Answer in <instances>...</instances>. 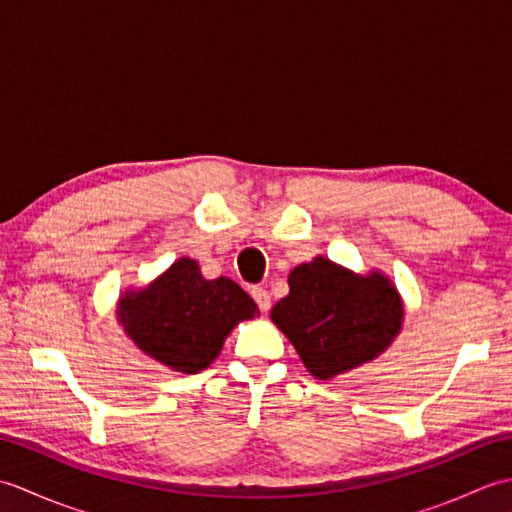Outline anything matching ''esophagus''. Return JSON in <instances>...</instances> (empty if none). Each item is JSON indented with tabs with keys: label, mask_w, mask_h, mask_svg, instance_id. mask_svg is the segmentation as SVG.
I'll return each mask as SVG.
<instances>
[{
	"label": "esophagus",
	"mask_w": 512,
	"mask_h": 512,
	"mask_svg": "<svg viewBox=\"0 0 512 512\" xmlns=\"http://www.w3.org/2000/svg\"><path fill=\"white\" fill-rule=\"evenodd\" d=\"M253 299L257 301V306H259V310H262V312H268V310H270V295H268V290H264V288H253Z\"/></svg>",
	"instance_id": "1"
}]
</instances>
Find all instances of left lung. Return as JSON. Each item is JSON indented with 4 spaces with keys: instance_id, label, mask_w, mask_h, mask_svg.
<instances>
[{
    "instance_id": "1",
    "label": "left lung",
    "mask_w": 512,
    "mask_h": 512,
    "mask_svg": "<svg viewBox=\"0 0 512 512\" xmlns=\"http://www.w3.org/2000/svg\"><path fill=\"white\" fill-rule=\"evenodd\" d=\"M288 286L270 319L319 380L372 363L405 323V301L380 270L354 273L319 255L292 268Z\"/></svg>"
}]
</instances>
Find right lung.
Returning a JSON list of instances; mask_svg holds the SVG:
<instances>
[{
	"instance_id": "1",
	"label": "right lung",
	"mask_w": 512,
	"mask_h": 512,
	"mask_svg": "<svg viewBox=\"0 0 512 512\" xmlns=\"http://www.w3.org/2000/svg\"><path fill=\"white\" fill-rule=\"evenodd\" d=\"M259 317L257 303L233 279H206L180 257L147 286L125 290L116 319L151 361L178 374H198L222 352L235 325Z\"/></svg>"
}]
</instances>
